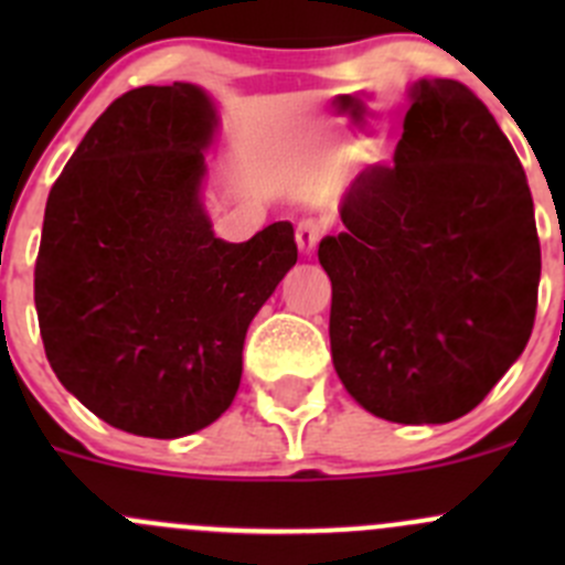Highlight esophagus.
Segmentation results:
<instances>
[{
  "instance_id": "34e87169",
  "label": "esophagus",
  "mask_w": 565,
  "mask_h": 565,
  "mask_svg": "<svg viewBox=\"0 0 565 565\" xmlns=\"http://www.w3.org/2000/svg\"><path fill=\"white\" fill-rule=\"evenodd\" d=\"M295 241H298V248L303 250L306 256L315 254L317 243L322 241V224L315 218H303L298 224V230H295Z\"/></svg>"
}]
</instances>
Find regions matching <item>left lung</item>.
<instances>
[{
  "mask_svg": "<svg viewBox=\"0 0 565 565\" xmlns=\"http://www.w3.org/2000/svg\"><path fill=\"white\" fill-rule=\"evenodd\" d=\"M319 243L330 352L350 396L393 424H448L525 350L541 246L527 177L472 89L420 78L393 167L355 177Z\"/></svg>",
  "mask_w": 565,
  "mask_h": 565,
  "instance_id": "8db88e82",
  "label": "left lung"
}]
</instances>
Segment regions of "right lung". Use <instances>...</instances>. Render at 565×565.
Returning a JSON list of instances; mask_svg holds the SVG:
<instances>
[{
	"instance_id": "add662e5",
	"label": "right lung",
	"mask_w": 565,
	"mask_h": 565,
	"mask_svg": "<svg viewBox=\"0 0 565 565\" xmlns=\"http://www.w3.org/2000/svg\"><path fill=\"white\" fill-rule=\"evenodd\" d=\"M215 108L193 84L139 87L95 119L45 202L35 309L45 358L114 429L193 435L241 388L243 341L295 230L213 235L202 207Z\"/></svg>"
}]
</instances>
